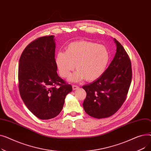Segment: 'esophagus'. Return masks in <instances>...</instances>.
Instances as JSON below:
<instances>
[{
	"label": "esophagus",
	"mask_w": 151,
	"mask_h": 151,
	"mask_svg": "<svg viewBox=\"0 0 151 151\" xmlns=\"http://www.w3.org/2000/svg\"><path fill=\"white\" fill-rule=\"evenodd\" d=\"M72 88H73V90H76L79 88V87L77 85H73Z\"/></svg>",
	"instance_id": "esophagus-1"
}]
</instances>
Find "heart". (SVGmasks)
<instances>
[{"label":"heart","instance_id":"obj_1","mask_svg":"<svg viewBox=\"0 0 151 151\" xmlns=\"http://www.w3.org/2000/svg\"><path fill=\"white\" fill-rule=\"evenodd\" d=\"M109 59L105 46L80 40L70 43L65 52H58L55 62L62 78L68 77L75 65L77 70L69 77L70 81L78 82L85 78L87 81H93L104 73Z\"/></svg>","mask_w":151,"mask_h":151}]
</instances>
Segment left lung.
Listing matches in <instances>:
<instances>
[{
	"label": "left lung",
	"instance_id": "obj_1",
	"mask_svg": "<svg viewBox=\"0 0 151 151\" xmlns=\"http://www.w3.org/2000/svg\"><path fill=\"white\" fill-rule=\"evenodd\" d=\"M114 41L116 53L108 68L97 80L83 86L87 93L84 109L97 119L110 117L117 111L127 98L132 82L130 58L122 45L115 38Z\"/></svg>",
	"mask_w": 151,
	"mask_h": 151
}]
</instances>
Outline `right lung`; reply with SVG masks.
Here are the masks:
<instances>
[{
  "label": "right lung",
  "instance_id": "add662e5",
  "mask_svg": "<svg viewBox=\"0 0 151 151\" xmlns=\"http://www.w3.org/2000/svg\"><path fill=\"white\" fill-rule=\"evenodd\" d=\"M54 35L30 43L22 52L18 67L20 96L36 117L47 120L56 117L72 86L60 78L55 62Z\"/></svg>",
  "mask_w": 151,
  "mask_h": 151
}]
</instances>
